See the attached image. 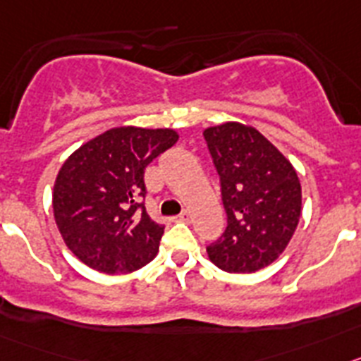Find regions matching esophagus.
Segmentation results:
<instances>
[{
	"label": "esophagus",
	"instance_id": "1",
	"mask_svg": "<svg viewBox=\"0 0 361 361\" xmlns=\"http://www.w3.org/2000/svg\"><path fill=\"white\" fill-rule=\"evenodd\" d=\"M188 219H190V214H188L187 210H185V212H181L180 216H176V217H174V221H183V223H187Z\"/></svg>",
	"mask_w": 361,
	"mask_h": 361
}]
</instances>
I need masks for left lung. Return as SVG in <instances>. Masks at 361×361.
<instances>
[{
  "label": "left lung",
  "mask_w": 361,
  "mask_h": 361,
  "mask_svg": "<svg viewBox=\"0 0 361 361\" xmlns=\"http://www.w3.org/2000/svg\"><path fill=\"white\" fill-rule=\"evenodd\" d=\"M221 178L226 230L207 248L230 274L266 268L290 245L302 212V188L291 161L252 126L225 122L203 131Z\"/></svg>",
  "instance_id": "8db88e82"
}]
</instances>
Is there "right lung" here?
Wrapping results in <instances>:
<instances>
[{
  "label": "right lung",
  "mask_w": 361,
  "mask_h": 361,
  "mask_svg": "<svg viewBox=\"0 0 361 361\" xmlns=\"http://www.w3.org/2000/svg\"><path fill=\"white\" fill-rule=\"evenodd\" d=\"M178 138L174 129L124 126L87 140L66 158L55 178L51 209L79 261L120 275L157 257L164 226L151 219L138 196H145V167Z\"/></svg>",
  "instance_id": "1"
}]
</instances>
